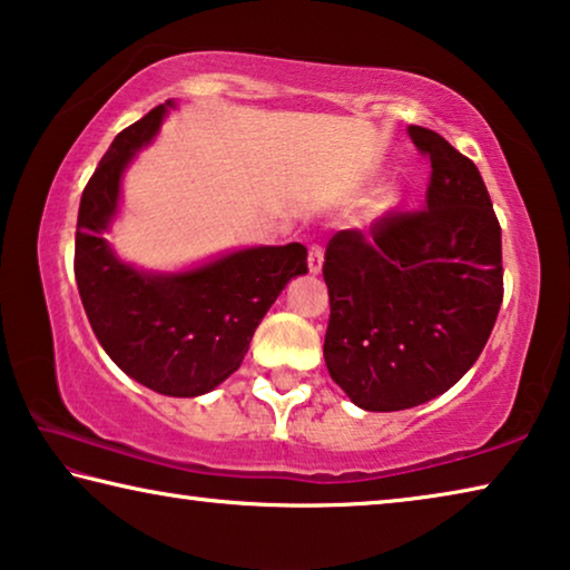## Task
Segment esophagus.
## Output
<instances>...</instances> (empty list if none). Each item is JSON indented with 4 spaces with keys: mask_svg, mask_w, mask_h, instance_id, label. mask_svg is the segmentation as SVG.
<instances>
[{
    "mask_svg": "<svg viewBox=\"0 0 570 570\" xmlns=\"http://www.w3.org/2000/svg\"><path fill=\"white\" fill-rule=\"evenodd\" d=\"M307 267H311L313 275H318L323 269V247L321 245H311V249H307Z\"/></svg>",
    "mask_w": 570,
    "mask_h": 570,
    "instance_id": "obj_1",
    "label": "esophagus"
}]
</instances>
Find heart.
Segmentation results:
<instances>
[{
  "label": "heart",
  "mask_w": 570,
  "mask_h": 570,
  "mask_svg": "<svg viewBox=\"0 0 570 570\" xmlns=\"http://www.w3.org/2000/svg\"><path fill=\"white\" fill-rule=\"evenodd\" d=\"M399 204H401V194L399 191H386L376 204V214H386L391 209H396Z\"/></svg>",
  "instance_id": "b5f03b06"
}]
</instances>
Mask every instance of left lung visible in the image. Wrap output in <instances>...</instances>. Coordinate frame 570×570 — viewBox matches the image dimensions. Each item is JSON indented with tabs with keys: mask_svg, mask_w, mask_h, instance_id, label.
Listing matches in <instances>:
<instances>
[{
	"mask_svg": "<svg viewBox=\"0 0 570 570\" xmlns=\"http://www.w3.org/2000/svg\"><path fill=\"white\" fill-rule=\"evenodd\" d=\"M432 161L426 209L391 212L328 242L323 277L331 379L366 412H401L452 389L502 303V239L488 186L440 134L409 126Z\"/></svg>",
	"mask_w": 570,
	"mask_h": 570,
	"instance_id": "left-lung-1",
	"label": "left lung"
}]
</instances>
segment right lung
I'll list each match as a JSON object with an SVG mask.
<instances>
[{
	"label": "right lung",
	"instance_id": "1",
	"mask_svg": "<svg viewBox=\"0 0 570 570\" xmlns=\"http://www.w3.org/2000/svg\"><path fill=\"white\" fill-rule=\"evenodd\" d=\"M174 100L120 130L82 191L75 283L90 328L116 366L164 396H202L239 368L252 335L293 277L307 273L301 242L245 247L181 273L118 259L102 237L118 214L120 179L154 141Z\"/></svg>",
	"mask_w": 570,
	"mask_h": 570
}]
</instances>
